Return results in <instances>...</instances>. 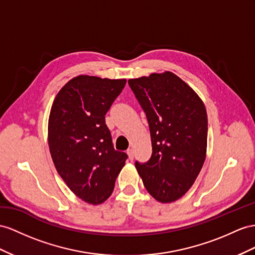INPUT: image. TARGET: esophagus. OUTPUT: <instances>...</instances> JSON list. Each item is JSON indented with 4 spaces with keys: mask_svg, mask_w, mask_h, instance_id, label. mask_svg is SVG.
<instances>
[{
    "mask_svg": "<svg viewBox=\"0 0 255 255\" xmlns=\"http://www.w3.org/2000/svg\"><path fill=\"white\" fill-rule=\"evenodd\" d=\"M127 154H128V156H129V159L132 160V159H133V149L129 148L128 151H127Z\"/></svg>",
    "mask_w": 255,
    "mask_h": 255,
    "instance_id": "esophagus-1",
    "label": "esophagus"
}]
</instances>
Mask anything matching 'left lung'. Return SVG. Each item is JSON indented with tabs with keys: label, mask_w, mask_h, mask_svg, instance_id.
Here are the masks:
<instances>
[{
	"label": "left lung",
	"mask_w": 255,
	"mask_h": 255,
	"mask_svg": "<svg viewBox=\"0 0 255 255\" xmlns=\"http://www.w3.org/2000/svg\"><path fill=\"white\" fill-rule=\"evenodd\" d=\"M128 84L148 123L152 156L135 168L147 192L160 202L182 197L206 158L208 117L197 94L171 72Z\"/></svg>",
	"instance_id": "8db88e82"
}]
</instances>
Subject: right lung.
<instances>
[{"instance_id": "obj_1", "label": "right lung", "mask_w": 255, "mask_h": 255, "mask_svg": "<svg viewBox=\"0 0 255 255\" xmlns=\"http://www.w3.org/2000/svg\"><path fill=\"white\" fill-rule=\"evenodd\" d=\"M126 80L80 75L58 93L48 121V144L58 173L84 201L99 205L112 194L128 155L115 151L106 114Z\"/></svg>"}]
</instances>
